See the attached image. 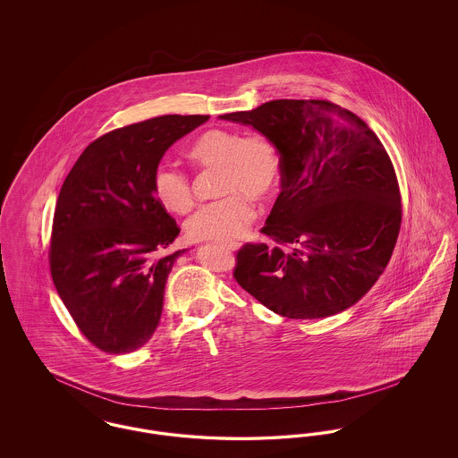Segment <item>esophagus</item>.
<instances>
[{
    "label": "esophagus",
    "mask_w": 458,
    "mask_h": 458,
    "mask_svg": "<svg viewBox=\"0 0 458 458\" xmlns=\"http://www.w3.org/2000/svg\"><path fill=\"white\" fill-rule=\"evenodd\" d=\"M221 247H225L226 250H237L240 247V243H223Z\"/></svg>",
    "instance_id": "esophagus-1"
}]
</instances>
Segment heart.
<instances>
[{"instance_id":"1","label":"heart","mask_w":458,"mask_h":458,"mask_svg":"<svg viewBox=\"0 0 458 458\" xmlns=\"http://www.w3.org/2000/svg\"><path fill=\"white\" fill-rule=\"evenodd\" d=\"M189 156L200 166L221 170L218 192L226 196L200 206L185 223L187 235L221 243L239 239L254 216L246 197L266 202L280 185L282 161L276 148L262 133L215 129L196 139ZM153 191L159 204L172 213H185L192 204L187 174L170 165L154 170Z\"/></svg>"}]
</instances>
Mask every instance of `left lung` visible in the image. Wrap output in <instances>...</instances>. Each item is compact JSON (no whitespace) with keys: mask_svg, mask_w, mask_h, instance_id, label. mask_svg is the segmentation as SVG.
<instances>
[{"mask_svg":"<svg viewBox=\"0 0 458 458\" xmlns=\"http://www.w3.org/2000/svg\"><path fill=\"white\" fill-rule=\"evenodd\" d=\"M218 118L266 135L282 161V192L262 228L276 245L240 249V286L290 319L357 304L388 266L402 223L398 182L376 133L321 99H276Z\"/></svg>","mask_w":458,"mask_h":458,"instance_id":"obj_1","label":"left lung"}]
</instances>
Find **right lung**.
Wrapping results in <instances>:
<instances>
[{
  "label": "right lung",
  "instance_id": "1",
  "mask_svg": "<svg viewBox=\"0 0 458 458\" xmlns=\"http://www.w3.org/2000/svg\"><path fill=\"white\" fill-rule=\"evenodd\" d=\"M202 114H165L89 144L56 200L49 266L70 316L98 349L114 355L146 345L159 325L174 261L157 258L180 233L154 196L153 172Z\"/></svg>",
  "mask_w": 458,
  "mask_h": 458
}]
</instances>
